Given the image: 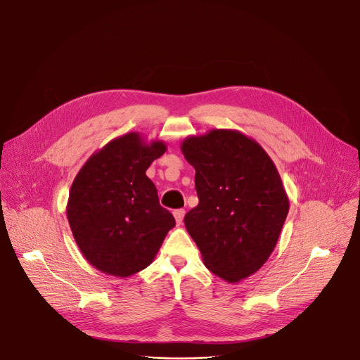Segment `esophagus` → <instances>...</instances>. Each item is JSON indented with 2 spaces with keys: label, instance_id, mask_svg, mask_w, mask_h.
Wrapping results in <instances>:
<instances>
[{
  "label": "esophagus",
  "instance_id": "1",
  "mask_svg": "<svg viewBox=\"0 0 360 360\" xmlns=\"http://www.w3.org/2000/svg\"><path fill=\"white\" fill-rule=\"evenodd\" d=\"M174 217H175L176 224L181 225L182 221H184V217H185V211L184 210H176V211H174Z\"/></svg>",
  "mask_w": 360,
  "mask_h": 360
}]
</instances>
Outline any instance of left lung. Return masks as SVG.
I'll return each mask as SVG.
<instances>
[{"label": "left lung", "instance_id": "left-lung-1", "mask_svg": "<svg viewBox=\"0 0 360 360\" xmlns=\"http://www.w3.org/2000/svg\"><path fill=\"white\" fill-rule=\"evenodd\" d=\"M195 168L199 203L185 226L212 274L236 283L274 252L289 211L281 175L265 149L235 129H211L181 145Z\"/></svg>", "mask_w": 360, "mask_h": 360}]
</instances>
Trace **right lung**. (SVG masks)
Returning a JSON list of instances; mask_svg holds the SVG:
<instances>
[{
	"mask_svg": "<svg viewBox=\"0 0 360 360\" xmlns=\"http://www.w3.org/2000/svg\"><path fill=\"white\" fill-rule=\"evenodd\" d=\"M167 143L128 132L94 152L77 174L67 218L85 259L107 275L127 278L152 264L175 226L145 175Z\"/></svg>",
	"mask_w": 360,
	"mask_h": 360,
	"instance_id": "right-lung-1",
	"label": "right lung"
}]
</instances>
